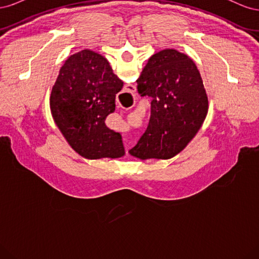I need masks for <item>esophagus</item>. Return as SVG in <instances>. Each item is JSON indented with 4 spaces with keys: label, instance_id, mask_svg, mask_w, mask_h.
Segmentation results:
<instances>
[{
    "label": "esophagus",
    "instance_id": "obj_1",
    "mask_svg": "<svg viewBox=\"0 0 259 259\" xmlns=\"http://www.w3.org/2000/svg\"><path fill=\"white\" fill-rule=\"evenodd\" d=\"M127 90H128V92H130V93H134V92L136 91L135 85H131V84H128V85H127Z\"/></svg>",
    "mask_w": 259,
    "mask_h": 259
}]
</instances>
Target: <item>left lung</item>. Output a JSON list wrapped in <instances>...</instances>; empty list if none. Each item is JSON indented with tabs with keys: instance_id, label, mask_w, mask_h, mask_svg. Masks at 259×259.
Returning <instances> with one entry per match:
<instances>
[{
	"instance_id": "8db88e82",
	"label": "left lung",
	"mask_w": 259,
	"mask_h": 259,
	"mask_svg": "<svg viewBox=\"0 0 259 259\" xmlns=\"http://www.w3.org/2000/svg\"><path fill=\"white\" fill-rule=\"evenodd\" d=\"M140 96L151 97L146 132L128 153L140 160L173 158L204 122L208 100L197 66L186 54L163 50L149 58L137 80Z\"/></svg>"
}]
</instances>
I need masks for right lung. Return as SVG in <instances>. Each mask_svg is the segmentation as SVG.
<instances>
[{
  "label": "right lung",
  "mask_w": 259,
  "mask_h": 259,
  "mask_svg": "<svg viewBox=\"0 0 259 259\" xmlns=\"http://www.w3.org/2000/svg\"><path fill=\"white\" fill-rule=\"evenodd\" d=\"M123 82L100 54L83 50L59 70L50 98L54 122L73 150L85 159H117L125 154L122 136L105 123L115 110Z\"/></svg>",
  "instance_id": "1"
}]
</instances>
